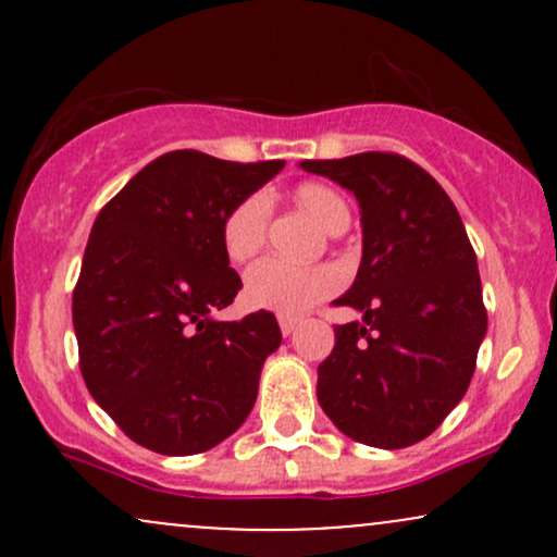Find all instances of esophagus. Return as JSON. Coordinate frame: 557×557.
<instances>
[{
	"label": "esophagus",
	"instance_id": "34e87169",
	"mask_svg": "<svg viewBox=\"0 0 557 557\" xmlns=\"http://www.w3.org/2000/svg\"><path fill=\"white\" fill-rule=\"evenodd\" d=\"M296 324H298L296 317H280V332H283L285 337L296 330Z\"/></svg>",
	"mask_w": 557,
	"mask_h": 557
}]
</instances>
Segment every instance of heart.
Returning <instances> with one entry per match:
<instances>
[{"label":"heart","instance_id":"1","mask_svg":"<svg viewBox=\"0 0 557 557\" xmlns=\"http://www.w3.org/2000/svg\"><path fill=\"white\" fill-rule=\"evenodd\" d=\"M293 198L330 233H341L348 227V201L327 183L306 181L293 188ZM272 207L264 194L240 198L230 212L222 216L220 243L225 257L233 264L253 259L261 251L270 230ZM341 287V272L330 264H290L283 259H261L246 272L243 296L253 309L277 311V314H300L311 309L330 293Z\"/></svg>","mask_w":557,"mask_h":557}]
</instances>
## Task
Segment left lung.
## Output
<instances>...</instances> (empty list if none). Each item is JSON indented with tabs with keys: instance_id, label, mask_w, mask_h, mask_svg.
<instances>
[{
	"instance_id": "8db88e82",
	"label": "left lung",
	"mask_w": 557,
	"mask_h": 557,
	"mask_svg": "<svg viewBox=\"0 0 557 557\" xmlns=\"http://www.w3.org/2000/svg\"><path fill=\"white\" fill-rule=\"evenodd\" d=\"M300 168L354 190L363 225L359 274L335 300L361 319L335 324V348L319 363V406L356 443H419L461 403L487 332L461 214L430 172L395 151Z\"/></svg>"
}]
</instances>
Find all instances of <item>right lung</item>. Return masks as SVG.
Wrapping results in <instances>:
<instances>
[{
  "label": "right lung",
  "instance_id": "add662e5",
  "mask_svg": "<svg viewBox=\"0 0 557 557\" xmlns=\"http://www.w3.org/2000/svg\"><path fill=\"white\" fill-rule=\"evenodd\" d=\"M285 168L181 149L146 164L91 227L73 290L83 382L133 443L194 456L251 413L264 359L280 348L270 311L216 322L243 287L220 225Z\"/></svg>",
  "mask_w": 557,
  "mask_h": 557
}]
</instances>
